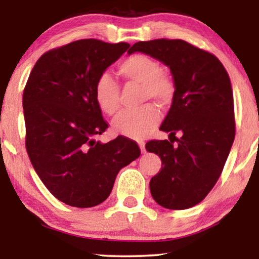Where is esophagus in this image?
<instances>
[{"label": "esophagus", "mask_w": 259, "mask_h": 259, "mask_svg": "<svg viewBox=\"0 0 259 259\" xmlns=\"http://www.w3.org/2000/svg\"><path fill=\"white\" fill-rule=\"evenodd\" d=\"M139 147H140V150H141V152H143V153H145V152H146V150H145V143L144 141H139Z\"/></svg>", "instance_id": "obj_1"}]
</instances>
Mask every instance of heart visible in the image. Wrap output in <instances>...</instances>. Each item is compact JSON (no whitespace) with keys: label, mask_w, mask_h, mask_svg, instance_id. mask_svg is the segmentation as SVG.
<instances>
[{"label":"heart","mask_w":259,"mask_h":259,"mask_svg":"<svg viewBox=\"0 0 259 259\" xmlns=\"http://www.w3.org/2000/svg\"><path fill=\"white\" fill-rule=\"evenodd\" d=\"M119 73L126 81L141 84L143 100H153L167 106L176 94L175 81L164 72L160 63L145 54H133L120 63ZM94 99L98 107L107 115H113L120 107L119 87L107 73L98 77L94 86ZM160 112L154 105H145L136 111L121 112L113 120V130L121 136L141 139L157 127Z\"/></svg>","instance_id":"b5f03b06"}]
</instances>
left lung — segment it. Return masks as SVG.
<instances>
[{
    "label": "left lung",
    "mask_w": 259,
    "mask_h": 259,
    "mask_svg": "<svg viewBox=\"0 0 259 259\" xmlns=\"http://www.w3.org/2000/svg\"><path fill=\"white\" fill-rule=\"evenodd\" d=\"M134 52L169 67L176 84L171 108L160 126L169 140L146 144L162 165L150 182L151 194L162 207L190 208L213 189L235 140L231 81L213 54L184 40L140 41L128 54ZM177 133L182 134L179 140Z\"/></svg>",
    "instance_id": "1"
}]
</instances>
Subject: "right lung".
I'll list each match as a JSON object with an SVG mask.
<instances>
[{
    "instance_id": "1",
    "label": "right lung",
    "mask_w": 259,
    "mask_h": 259,
    "mask_svg": "<svg viewBox=\"0 0 259 259\" xmlns=\"http://www.w3.org/2000/svg\"><path fill=\"white\" fill-rule=\"evenodd\" d=\"M130 45L84 38L46 52L23 91L26 148L53 196L74 207L107 199L116 175L139 158L136 141L95 140L108 128L94 99L98 77Z\"/></svg>"
}]
</instances>
